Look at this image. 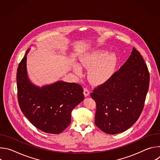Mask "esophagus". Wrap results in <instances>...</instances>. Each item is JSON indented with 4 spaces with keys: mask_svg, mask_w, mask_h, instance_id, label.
Returning <instances> with one entry per match:
<instances>
[{
    "mask_svg": "<svg viewBox=\"0 0 160 160\" xmlns=\"http://www.w3.org/2000/svg\"><path fill=\"white\" fill-rule=\"evenodd\" d=\"M89 94H90L89 90L87 88H83V94H84V96L85 97H87V96H88Z\"/></svg>",
    "mask_w": 160,
    "mask_h": 160,
    "instance_id": "34e87169",
    "label": "esophagus"
}]
</instances>
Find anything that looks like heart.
I'll list each match as a JSON object with an SVG mask.
<instances>
[{
    "mask_svg": "<svg viewBox=\"0 0 160 160\" xmlns=\"http://www.w3.org/2000/svg\"><path fill=\"white\" fill-rule=\"evenodd\" d=\"M109 54L108 51L97 50L82 58L81 63L83 66L87 68H93L89 73V79L93 83H104L115 73L118 59L115 54H111L109 56ZM75 72L80 73V68L77 67Z\"/></svg>",
    "mask_w": 160,
    "mask_h": 160,
    "instance_id": "1",
    "label": "heart"
}]
</instances>
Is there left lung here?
Masks as SVG:
<instances>
[{"instance_id": "obj_1", "label": "left lung", "mask_w": 160, "mask_h": 160, "mask_svg": "<svg viewBox=\"0 0 160 160\" xmlns=\"http://www.w3.org/2000/svg\"><path fill=\"white\" fill-rule=\"evenodd\" d=\"M149 79L144 59L133 48L125 64L90 94L96 103V125L111 135L131 127L143 110Z\"/></svg>"}]
</instances>
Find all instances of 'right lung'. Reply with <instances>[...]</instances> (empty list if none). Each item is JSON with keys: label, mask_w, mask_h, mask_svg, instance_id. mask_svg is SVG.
I'll list each match as a JSON object with an SVG mask.
<instances>
[{"label": "right lung", "mask_w": 160, "mask_h": 160, "mask_svg": "<svg viewBox=\"0 0 160 160\" xmlns=\"http://www.w3.org/2000/svg\"><path fill=\"white\" fill-rule=\"evenodd\" d=\"M27 51L17 70L18 100L20 109L39 130L58 134L71 123V113L84 99L83 88L76 83L58 81L42 87L33 85L27 71Z\"/></svg>", "instance_id": "right-lung-1"}]
</instances>
